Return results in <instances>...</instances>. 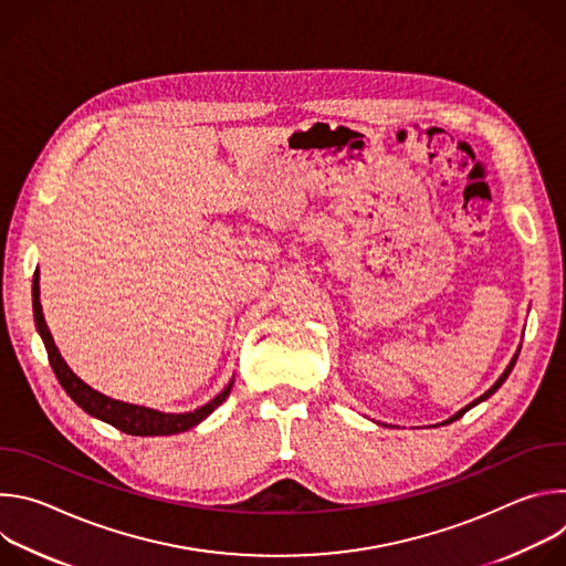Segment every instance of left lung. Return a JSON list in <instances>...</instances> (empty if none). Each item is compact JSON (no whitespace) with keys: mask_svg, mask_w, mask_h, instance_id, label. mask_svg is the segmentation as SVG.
I'll use <instances>...</instances> for the list:
<instances>
[{"mask_svg":"<svg viewBox=\"0 0 566 566\" xmlns=\"http://www.w3.org/2000/svg\"><path fill=\"white\" fill-rule=\"evenodd\" d=\"M517 354H520V349H517ZM517 354H515V356H513V360H511V363H509V367H506V369H504V374H502V376H500V378H497V382H495V385H493V387H491V389H489V391H486V394H481V396H479V398H474V400H472V402H470V406H465V408H463V410H459V412H457V415H454V417H450V419H448V421H443V423H441V426H448V423H452V421H457V419H461V417H463V415H465V412H468V410H470V408H474V406H476V402H481V400H486V398H489V396H493V394H495V391H497V389H500V387H502V385H504V380H506V378H509V374H511V371H513V367H515V360H517Z\"/></svg>","mask_w":566,"mask_h":566,"instance_id":"8db88e82","label":"left lung"}]
</instances>
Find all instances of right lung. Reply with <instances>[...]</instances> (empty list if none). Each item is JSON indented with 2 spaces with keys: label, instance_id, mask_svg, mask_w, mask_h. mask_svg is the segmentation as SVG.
I'll return each instance as SVG.
<instances>
[{
  "label": "right lung",
  "instance_id": "right-lung-1",
  "mask_svg": "<svg viewBox=\"0 0 566 566\" xmlns=\"http://www.w3.org/2000/svg\"><path fill=\"white\" fill-rule=\"evenodd\" d=\"M33 315H35L38 334L42 336V343H44L46 354H49V363H51L53 374L60 380L62 389L71 396V400L75 402L77 408H83L94 419H101V421L114 426L116 430H120L125 434H132V437H170V434L186 432V430L199 426L206 417H210L221 406V402L228 398V394L232 389V380H230L223 387V391H219L210 402H206V406H201L199 410L186 412V415H168V412H158V410H151V408L132 406V402L109 398V396L96 391L94 387H90L85 380H80L69 369L64 358L60 356V352L53 343V336L46 327L44 313H42L40 273L38 271H35V277H33Z\"/></svg>",
  "mask_w": 566,
  "mask_h": 566
}]
</instances>
